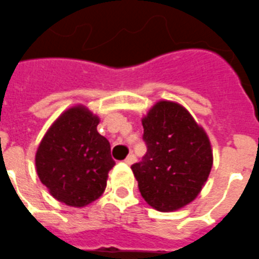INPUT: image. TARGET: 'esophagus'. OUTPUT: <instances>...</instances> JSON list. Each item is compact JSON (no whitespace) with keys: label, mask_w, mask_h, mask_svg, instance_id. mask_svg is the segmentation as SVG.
I'll list each match as a JSON object with an SVG mask.
<instances>
[{"label":"esophagus","mask_w":259,"mask_h":259,"mask_svg":"<svg viewBox=\"0 0 259 259\" xmlns=\"http://www.w3.org/2000/svg\"><path fill=\"white\" fill-rule=\"evenodd\" d=\"M123 161H125V164H127V165H132V164L134 163V161H136V156H134V155H133V154H130L129 156H127L126 159H125V160H123Z\"/></svg>","instance_id":"obj_1"}]
</instances>
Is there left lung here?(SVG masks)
I'll use <instances>...</instances> for the list:
<instances>
[{
	"label": "left lung",
	"mask_w": 259,
	"mask_h": 259,
	"mask_svg": "<svg viewBox=\"0 0 259 259\" xmlns=\"http://www.w3.org/2000/svg\"><path fill=\"white\" fill-rule=\"evenodd\" d=\"M147 152L133 164L139 192L152 208L175 211L197 198L212 167L207 134L183 105L157 102L142 118Z\"/></svg>",
	"instance_id": "obj_1"
}]
</instances>
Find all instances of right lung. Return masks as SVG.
<instances>
[{
    "label": "right lung",
    "instance_id": "obj_1",
    "mask_svg": "<svg viewBox=\"0 0 259 259\" xmlns=\"http://www.w3.org/2000/svg\"><path fill=\"white\" fill-rule=\"evenodd\" d=\"M99 117L84 105L69 108L52 123L35 155L36 172L51 195L84 207L104 193L113 168L111 145L98 133Z\"/></svg>",
    "mask_w": 259,
    "mask_h": 259
}]
</instances>
